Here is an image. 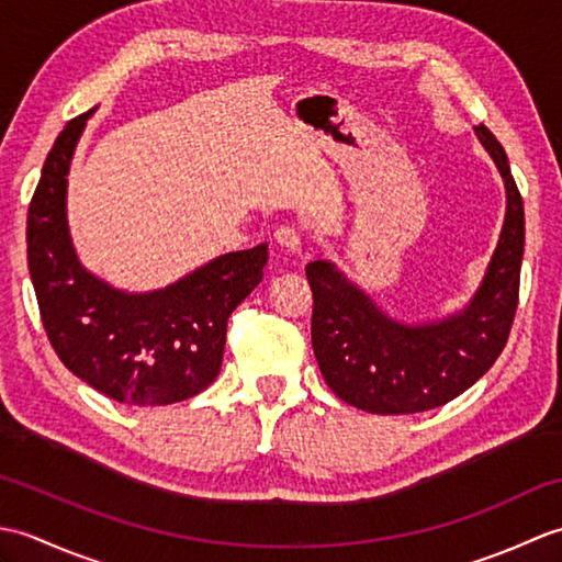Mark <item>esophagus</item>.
I'll use <instances>...</instances> for the list:
<instances>
[{
  "label": "esophagus",
  "mask_w": 562,
  "mask_h": 562,
  "mask_svg": "<svg viewBox=\"0 0 562 562\" xmlns=\"http://www.w3.org/2000/svg\"><path fill=\"white\" fill-rule=\"evenodd\" d=\"M274 241H278L284 248H290V250H300L302 248V234L292 224H280L278 229H274Z\"/></svg>",
  "instance_id": "esophagus-1"
}]
</instances>
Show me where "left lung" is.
Returning a JSON list of instances; mask_svg holds the SVG:
<instances>
[{
  "label": "left lung",
  "mask_w": 562,
  "mask_h": 562,
  "mask_svg": "<svg viewBox=\"0 0 562 562\" xmlns=\"http://www.w3.org/2000/svg\"><path fill=\"white\" fill-rule=\"evenodd\" d=\"M475 135L505 178L507 214L491 268L465 312L441 324L401 326L330 262L306 266L318 369L330 391L355 408L376 415L439 408L471 389L505 350L519 304L524 202L503 145L485 125Z\"/></svg>",
  "instance_id": "8db88e82"
}]
</instances>
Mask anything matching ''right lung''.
<instances>
[{"label":"right lung","instance_id":"obj_1","mask_svg":"<svg viewBox=\"0 0 562 562\" xmlns=\"http://www.w3.org/2000/svg\"><path fill=\"white\" fill-rule=\"evenodd\" d=\"M91 111L57 135L29 205V270L59 360L89 386L130 405L198 396L220 374L226 321L258 288L268 244L220 256L151 294H123L83 270L65 220L67 171Z\"/></svg>","mask_w":562,"mask_h":562}]
</instances>
